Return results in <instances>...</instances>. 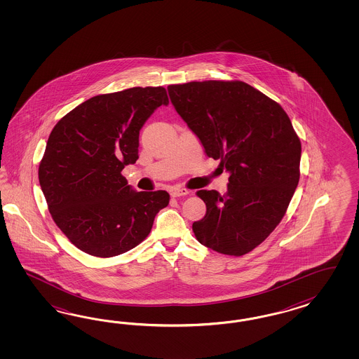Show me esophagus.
Masks as SVG:
<instances>
[{"label":"esophagus","mask_w":359,"mask_h":359,"mask_svg":"<svg viewBox=\"0 0 359 359\" xmlns=\"http://www.w3.org/2000/svg\"><path fill=\"white\" fill-rule=\"evenodd\" d=\"M188 194H189V191L185 189V188H174V189H171V196H172V197L187 196Z\"/></svg>","instance_id":"1"}]
</instances>
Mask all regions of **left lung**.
<instances>
[{"label":"left lung","instance_id":"8db88e82","mask_svg":"<svg viewBox=\"0 0 359 359\" xmlns=\"http://www.w3.org/2000/svg\"><path fill=\"white\" fill-rule=\"evenodd\" d=\"M179 116L205 154L221 161L228 192L201 189L207 213L192 225L212 250L241 257L279 225L300 179L302 143L282 107L243 81L168 86Z\"/></svg>","mask_w":359,"mask_h":359}]
</instances>
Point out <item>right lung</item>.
Masks as SVG:
<instances>
[{
    "instance_id": "obj_1",
    "label": "right lung",
    "mask_w": 359,
    "mask_h": 359,
    "mask_svg": "<svg viewBox=\"0 0 359 359\" xmlns=\"http://www.w3.org/2000/svg\"><path fill=\"white\" fill-rule=\"evenodd\" d=\"M161 105H168L163 87L98 95L67 113L48 137L39 184L57 228L89 255L131 250L170 203L165 191L137 192L121 174L137 162L140 130Z\"/></svg>"
}]
</instances>
